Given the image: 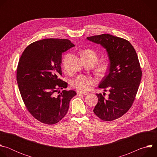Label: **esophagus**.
Listing matches in <instances>:
<instances>
[{
  "mask_svg": "<svg viewBox=\"0 0 157 157\" xmlns=\"http://www.w3.org/2000/svg\"><path fill=\"white\" fill-rule=\"evenodd\" d=\"M88 93L86 92H77L78 95H87Z\"/></svg>",
  "mask_w": 157,
  "mask_h": 157,
  "instance_id": "obj_1",
  "label": "esophagus"
}]
</instances>
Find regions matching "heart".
<instances>
[{
    "instance_id": "obj_1",
    "label": "heart",
    "mask_w": 157,
    "mask_h": 157,
    "mask_svg": "<svg viewBox=\"0 0 157 157\" xmlns=\"http://www.w3.org/2000/svg\"><path fill=\"white\" fill-rule=\"evenodd\" d=\"M88 56L90 58L94 63L98 60V54L96 52L91 50H86L81 53V56ZM110 67V63L108 61L101 62L97 67L96 72L99 76L105 75L108 71ZM96 83V79L91 76L86 75H79L76 78L73 79L71 84L73 87L79 91H86L90 88L92 86Z\"/></svg>"
}]
</instances>
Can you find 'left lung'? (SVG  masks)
Wrapping results in <instances>:
<instances>
[{
	"mask_svg": "<svg viewBox=\"0 0 157 157\" xmlns=\"http://www.w3.org/2000/svg\"><path fill=\"white\" fill-rule=\"evenodd\" d=\"M87 39L105 48L110 62L109 73L99 85V88H109L110 94L107 99L96 94L98 102L93 112L102 121L115 120L129 110L138 91L142 70L137 53L128 41L110 34Z\"/></svg>",
	"mask_w": 157,
	"mask_h": 157,
	"instance_id": "left-lung-1",
	"label": "left lung"
}]
</instances>
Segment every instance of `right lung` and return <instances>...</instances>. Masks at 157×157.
Here are the masks:
<instances>
[{"label": "right lung", "instance_id": "1", "mask_svg": "<svg viewBox=\"0 0 157 157\" xmlns=\"http://www.w3.org/2000/svg\"><path fill=\"white\" fill-rule=\"evenodd\" d=\"M73 47L67 39H43L29 44L19 59L17 81L21 98L29 113L42 123L52 125L61 121L76 95L73 90L55 94L68 86L59 78L61 58Z\"/></svg>", "mask_w": 157, "mask_h": 157}]
</instances>
